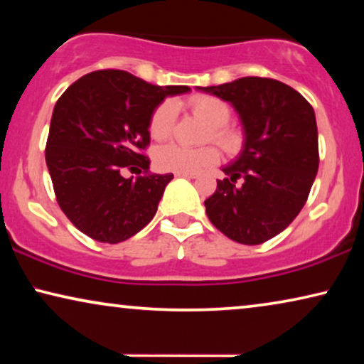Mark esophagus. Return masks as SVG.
<instances>
[{"instance_id": "esophagus-1", "label": "esophagus", "mask_w": 364, "mask_h": 364, "mask_svg": "<svg viewBox=\"0 0 364 364\" xmlns=\"http://www.w3.org/2000/svg\"><path fill=\"white\" fill-rule=\"evenodd\" d=\"M177 177H186V178H196L197 173L196 172H176Z\"/></svg>"}]
</instances>
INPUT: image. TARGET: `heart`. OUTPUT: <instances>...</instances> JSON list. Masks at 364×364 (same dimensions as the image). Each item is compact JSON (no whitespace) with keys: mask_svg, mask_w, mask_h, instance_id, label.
<instances>
[{"mask_svg":"<svg viewBox=\"0 0 364 364\" xmlns=\"http://www.w3.org/2000/svg\"><path fill=\"white\" fill-rule=\"evenodd\" d=\"M191 111L210 126L208 139L220 144L227 151L237 149L240 142V134L235 129L227 126L230 119V107L225 101L215 96H193L187 102ZM177 107L172 101H164L154 109L151 121H149V132L156 141H166L171 137L176 124ZM220 159V152L213 146H203L198 149H188L167 144L159 147L154 152V162L161 171L166 172H198L202 168L210 167Z\"/></svg>","mask_w":364,"mask_h":364,"instance_id":"1","label":"heart"}]
</instances>
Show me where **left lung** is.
Masks as SVG:
<instances>
[{
	"instance_id": "obj_1",
	"label": "left lung",
	"mask_w": 364,
	"mask_h": 364,
	"mask_svg": "<svg viewBox=\"0 0 364 364\" xmlns=\"http://www.w3.org/2000/svg\"><path fill=\"white\" fill-rule=\"evenodd\" d=\"M197 89L230 102L245 134L240 156L222 168L227 178L203 202L207 215L233 242L260 245L295 220L315 182V111L300 92L270 77Z\"/></svg>"
}]
</instances>
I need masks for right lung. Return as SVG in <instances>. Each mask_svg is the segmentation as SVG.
Here are the masks:
<instances>
[{"instance_id":"obj_1","label":"right lung","mask_w":364,"mask_h":364,"mask_svg":"<svg viewBox=\"0 0 364 364\" xmlns=\"http://www.w3.org/2000/svg\"><path fill=\"white\" fill-rule=\"evenodd\" d=\"M188 86H154L119 69L89 73L54 106L46 164L56 200L73 225L102 243L141 232L157 212L172 173L149 172V121L167 96ZM144 170L126 179L122 171Z\"/></svg>"}]
</instances>
